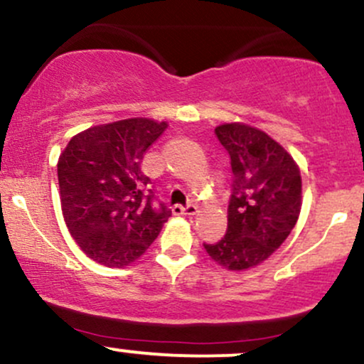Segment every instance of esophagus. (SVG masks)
<instances>
[{
	"label": "esophagus",
	"mask_w": 364,
	"mask_h": 364,
	"mask_svg": "<svg viewBox=\"0 0 364 364\" xmlns=\"http://www.w3.org/2000/svg\"><path fill=\"white\" fill-rule=\"evenodd\" d=\"M198 212V207L190 203V205L183 207V205H174L173 207V214L174 215H195Z\"/></svg>",
	"instance_id": "34e87169"
}]
</instances>
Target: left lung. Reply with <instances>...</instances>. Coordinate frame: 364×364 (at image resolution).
Here are the masks:
<instances>
[{"label": "left lung", "mask_w": 364, "mask_h": 364, "mask_svg": "<svg viewBox=\"0 0 364 364\" xmlns=\"http://www.w3.org/2000/svg\"><path fill=\"white\" fill-rule=\"evenodd\" d=\"M215 135L231 157L228 231L205 245L217 265L241 272L260 265L291 235L301 212V173L291 154L262 129L224 123Z\"/></svg>", "instance_id": "1"}]
</instances>
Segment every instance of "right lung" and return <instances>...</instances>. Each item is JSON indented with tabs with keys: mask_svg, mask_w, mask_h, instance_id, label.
I'll return each mask as SVG.
<instances>
[{
	"mask_svg": "<svg viewBox=\"0 0 364 364\" xmlns=\"http://www.w3.org/2000/svg\"><path fill=\"white\" fill-rule=\"evenodd\" d=\"M166 121L129 118L99 124L68 141L58 161L61 210L80 250L106 267H127L147 252L168 223L152 207L150 178L140 164ZM149 195L147 196L146 193Z\"/></svg>",
	"mask_w": 364,
	"mask_h": 364,
	"instance_id": "1",
	"label": "right lung"
}]
</instances>
